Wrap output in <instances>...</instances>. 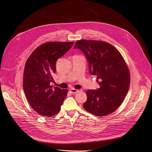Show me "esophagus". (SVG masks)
Wrapping results in <instances>:
<instances>
[{
  "instance_id": "obj_1",
  "label": "esophagus",
  "mask_w": 152,
  "mask_h": 152,
  "mask_svg": "<svg viewBox=\"0 0 152 152\" xmlns=\"http://www.w3.org/2000/svg\"><path fill=\"white\" fill-rule=\"evenodd\" d=\"M78 91H79V90H76V89H75V88H71V89H70V92L71 93V94H76L77 92H78Z\"/></svg>"
}]
</instances>
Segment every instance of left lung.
<instances>
[{"label": "left lung", "mask_w": 152, "mask_h": 152, "mask_svg": "<svg viewBox=\"0 0 152 152\" xmlns=\"http://www.w3.org/2000/svg\"><path fill=\"white\" fill-rule=\"evenodd\" d=\"M75 48L85 55L91 75L96 76L100 88L86 91L84 109L95 115H109L119 108L124 101L130 85V74L118 50L103 41L81 40Z\"/></svg>", "instance_id": "obj_1"}]
</instances>
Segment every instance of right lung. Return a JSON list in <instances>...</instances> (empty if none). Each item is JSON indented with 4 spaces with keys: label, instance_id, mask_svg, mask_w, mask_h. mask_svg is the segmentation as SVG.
<instances>
[{
    "label": "right lung",
    "instance_id": "right-lung-1",
    "mask_svg": "<svg viewBox=\"0 0 152 152\" xmlns=\"http://www.w3.org/2000/svg\"><path fill=\"white\" fill-rule=\"evenodd\" d=\"M74 42H51L38 46L29 57L23 73V90L32 109L43 117H52L61 110L67 90L50 85L58 58Z\"/></svg>",
    "mask_w": 152,
    "mask_h": 152
}]
</instances>
